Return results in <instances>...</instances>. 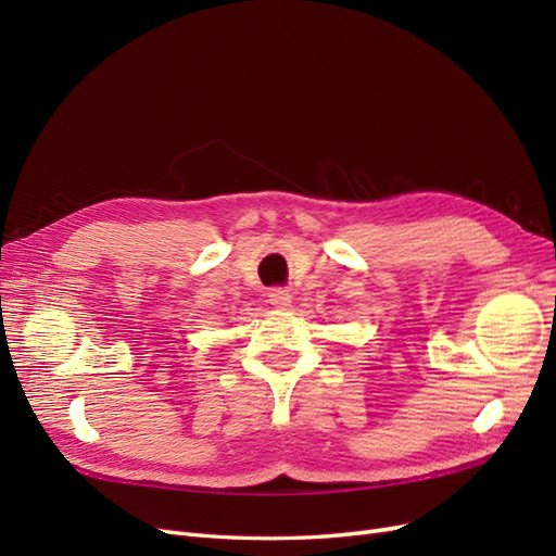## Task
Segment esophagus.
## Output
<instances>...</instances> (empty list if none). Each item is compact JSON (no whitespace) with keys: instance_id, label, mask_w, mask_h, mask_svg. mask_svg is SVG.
Here are the masks:
<instances>
[{"instance_id":"1","label":"esophagus","mask_w":556,"mask_h":556,"mask_svg":"<svg viewBox=\"0 0 556 556\" xmlns=\"http://www.w3.org/2000/svg\"><path fill=\"white\" fill-rule=\"evenodd\" d=\"M268 304H274L276 308H288L292 304V292L288 288L268 290Z\"/></svg>"}]
</instances>
